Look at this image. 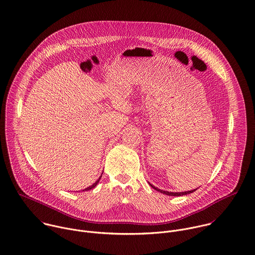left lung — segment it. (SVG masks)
<instances>
[{
    "instance_id": "left-lung-1",
    "label": "left lung",
    "mask_w": 255,
    "mask_h": 255,
    "mask_svg": "<svg viewBox=\"0 0 255 255\" xmlns=\"http://www.w3.org/2000/svg\"><path fill=\"white\" fill-rule=\"evenodd\" d=\"M149 184H150V183H149ZM150 186H151L152 188H154L155 190H157V191H159V192H161V193H163V194H165V195H169V196H182V195H187V194H190V193L194 192L195 190H197V188H196V189H193V190H190V191H184V192H169V191H165V190L158 189L157 187L153 186L152 184H150Z\"/></svg>"
}]
</instances>
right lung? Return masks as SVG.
Wrapping results in <instances>:
<instances>
[{"label":"right lung","mask_w":255,"mask_h":255,"mask_svg":"<svg viewBox=\"0 0 255 255\" xmlns=\"http://www.w3.org/2000/svg\"><path fill=\"white\" fill-rule=\"evenodd\" d=\"M101 177H102V175H101V176H100V177H99V179H98V180H97V181H96V182H95V183H94V184H92V185H91V186H89V187H87V188H85V189H84V190H85V191H86V190H90V189H93V188H95V187H96V185H97V184H98V183H99V181H100V179H101ZM84 190H83V191H84Z\"/></svg>","instance_id":"right-lung-1"}]
</instances>
